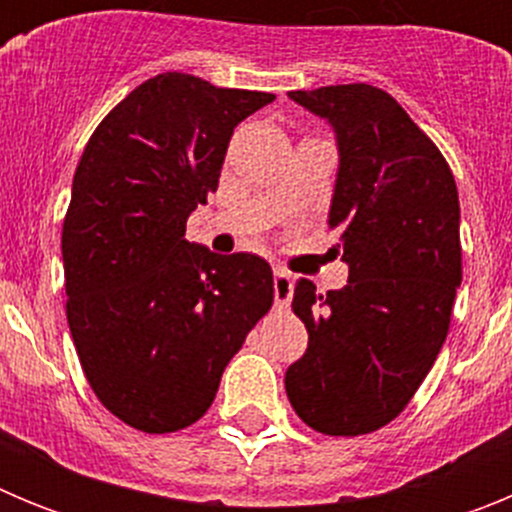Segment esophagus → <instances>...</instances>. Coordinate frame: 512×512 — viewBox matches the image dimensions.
Returning <instances> with one entry per match:
<instances>
[{"mask_svg": "<svg viewBox=\"0 0 512 512\" xmlns=\"http://www.w3.org/2000/svg\"><path fill=\"white\" fill-rule=\"evenodd\" d=\"M292 300V274L287 269H274V305L287 307Z\"/></svg>", "mask_w": 512, "mask_h": 512, "instance_id": "34e87169", "label": "esophagus"}]
</instances>
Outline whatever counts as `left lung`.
Listing matches in <instances>:
<instances>
[{"label":"left lung","instance_id":"8db88e82","mask_svg":"<svg viewBox=\"0 0 512 512\" xmlns=\"http://www.w3.org/2000/svg\"><path fill=\"white\" fill-rule=\"evenodd\" d=\"M336 130L338 179L328 228L341 235L348 284L300 279L292 310L307 351L287 369L295 413L325 436H364L395 420L431 372L461 284L459 192L446 158L372 84L289 92Z\"/></svg>","mask_w":512,"mask_h":512}]
</instances>
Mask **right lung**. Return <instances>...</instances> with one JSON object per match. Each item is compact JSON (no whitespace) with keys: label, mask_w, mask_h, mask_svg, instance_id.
<instances>
[{"label":"right lung","mask_w":512,"mask_h":512,"mask_svg":"<svg viewBox=\"0 0 512 512\" xmlns=\"http://www.w3.org/2000/svg\"><path fill=\"white\" fill-rule=\"evenodd\" d=\"M274 99L166 71L122 99L81 153L61 233L66 318L89 387L130 428L197 423L274 302L264 259L184 238L233 128Z\"/></svg>","instance_id":"right-lung-1"}]
</instances>
